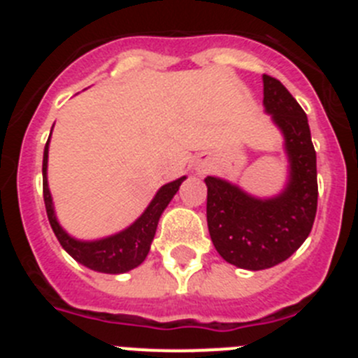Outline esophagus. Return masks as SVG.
<instances>
[{"instance_id": "34e87169", "label": "esophagus", "mask_w": 358, "mask_h": 358, "mask_svg": "<svg viewBox=\"0 0 358 358\" xmlns=\"http://www.w3.org/2000/svg\"><path fill=\"white\" fill-rule=\"evenodd\" d=\"M197 172H206V163H202V161H201V163H199L197 164Z\"/></svg>"}]
</instances>
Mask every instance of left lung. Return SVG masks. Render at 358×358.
<instances>
[{
  "mask_svg": "<svg viewBox=\"0 0 358 358\" xmlns=\"http://www.w3.org/2000/svg\"><path fill=\"white\" fill-rule=\"evenodd\" d=\"M265 113L285 138L289 182L280 195L258 199L218 177H206L208 229L218 255L231 265L262 271L301 248L317 211V164L308 118L285 85L264 75Z\"/></svg>",
  "mask_w": 358,
  "mask_h": 358,
  "instance_id": "8db88e82",
  "label": "left lung"
}]
</instances>
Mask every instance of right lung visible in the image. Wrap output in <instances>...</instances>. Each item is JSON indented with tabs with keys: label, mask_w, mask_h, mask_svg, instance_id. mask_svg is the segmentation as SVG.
Instances as JSON below:
<instances>
[{
	"label": "right lung",
	"mask_w": 358,
	"mask_h": 358,
	"mask_svg": "<svg viewBox=\"0 0 358 358\" xmlns=\"http://www.w3.org/2000/svg\"><path fill=\"white\" fill-rule=\"evenodd\" d=\"M50 136H52V132H50ZM48 145L50 138L46 141L43 156L44 206H46V213H48L50 226H52L53 233H55L57 240L61 242L62 248H64V251L71 258H75L78 264L85 265V267L91 268V271H96V273L122 274L143 264L148 251H150V243L154 240V235H156L161 213L164 211V208L169 206V202L177 194V189H179V186H181V182L185 181L186 177H179L176 181L161 186L157 189L156 197L152 199L147 210L143 211V215L132 226H129L127 229L120 231L116 235L107 236V238L84 242V240H77L69 236L62 229L61 224L57 222L52 194H50L48 188V177H46V170H48Z\"/></svg>",
	"instance_id": "add662e5"
}]
</instances>
